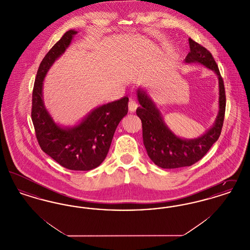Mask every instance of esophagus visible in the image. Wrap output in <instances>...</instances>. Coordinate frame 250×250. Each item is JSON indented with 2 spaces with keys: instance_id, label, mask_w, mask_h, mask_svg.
I'll list each match as a JSON object with an SVG mask.
<instances>
[{
  "instance_id": "34e87169",
  "label": "esophagus",
  "mask_w": 250,
  "mask_h": 250,
  "mask_svg": "<svg viewBox=\"0 0 250 250\" xmlns=\"http://www.w3.org/2000/svg\"><path fill=\"white\" fill-rule=\"evenodd\" d=\"M138 107V103L135 99H130L128 102V109L130 112H134Z\"/></svg>"
}]
</instances>
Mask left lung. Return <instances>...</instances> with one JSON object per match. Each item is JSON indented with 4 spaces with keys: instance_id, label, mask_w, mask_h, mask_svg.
<instances>
[{
    "instance_id": "8db88e82",
    "label": "left lung",
    "mask_w": 250,
    "mask_h": 250,
    "mask_svg": "<svg viewBox=\"0 0 250 250\" xmlns=\"http://www.w3.org/2000/svg\"><path fill=\"white\" fill-rule=\"evenodd\" d=\"M190 51L186 63H200L214 72L218 81V113L213 125L200 137L184 139L170 130L153 98L143 86L137 89L140 107L137 115L143 123V144L150 159L162 168L193 165L202 158L219 138L225 116L226 95L223 80L212 54L197 42L188 39Z\"/></svg>"
}]
</instances>
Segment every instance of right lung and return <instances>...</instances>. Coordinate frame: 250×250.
Instances as JSON below:
<instances>
[{"label": "right lung", "mask_w": 250, "mask_h": 250, "mask_svg": "<svg viewBox=\"0 0 250 250\" xmlns=\"http://www.w3.org/2000/svg\"><path fill=\"white\" fill-rule=\"evenodd\" d=\"M77 34L67 31L42 60L33 91L32 120L36 139L47 155L68 169L90 170L106 158L114 132L127 114L128 97L95 107L74 125H61L53 120L44 103V80Z\"/></svg>", "instance_id": "add662e5"}]
</instances>
